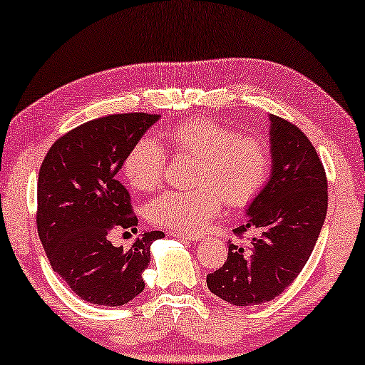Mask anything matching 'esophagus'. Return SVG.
Here are the masks:
<instances>
[{
	"instance_id": "34e87169",
	"label": "esophagus",
	"mask_w": 365,
	"mask_h": 365,
	"mask_svg": "<svg viewBox=\"0 0 365 365\" xmlns=\"http://www.w3.org/2000/svg\"><path fill=\"white\" fill-rule=\"evenodd\" d=\"M173 236L177 238H185L188 241H200L203 240V233H192V232H172Z\"/></svg>"
}]
</instances>
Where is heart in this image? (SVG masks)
<instances>
[{"label": "heart", "mask_w": 365, "mask_h": 365, "mask_svg": "<svg viewBox=\"0 0 365 365\" xmlns=\"http://www.w3.org/2000/svg\"><path fill=\"white\" fill-rule=\"evenodd\" d=\"M160 142L173 153L198 158L195 190H170L147 207L148 220L178 232H197L222 208V197L232 207L255 200L271 172V150L263 138L240 135L232 127L203 119H188L167 127ZM165 152L150 137L140 138L127 153L124 175L138 192H150L162 180Z\"/></svg>", "instance_id": "1"}]
</instances>
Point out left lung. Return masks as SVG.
<instances>
[{
	"label": "left lung",
	"mask_w": 365,
	"mask_h": 365,
	"mask_svg": "<svg viewBox=\"0 0 365 365\" xmlns=\"http://www.w3.org/2000/svg\"><path fill=\"white\" fill-rule=\"evenodd\" d=\"M269 180L246 208V223L235 228L258 236L248 246L228 243L225 264L207 276L208 289L235 306L279 296L304 268L326 220V172L309 138L269 114Z\"/></svg>",
	"instance_id": "left-lung-1"
}]
</instances>
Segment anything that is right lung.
Wrapping results in <instances>:
<instances>
[{"label":"right lung","mask_w":365,"mask_h":365,"mask_svg":"<svg viewBox=\"0 0 365 365\" xmlns=\"http://www.w3.org/2000/svg\"><path fill=\"white\" fill-rule=\"evenodd\" d=\"M158 119L135 112L86 122L58 138L39 168V240L54 273L92 304L124 306L140 294L150 246L165 236L145 232L127 251L109 240L115 227L137 225L117 172Z\"/></svg>","instance_id":"1"}]
</instances>
